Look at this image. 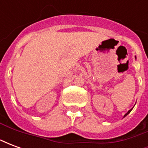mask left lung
<instances>
[{
  "label": "left lung",
  "instance_id": "1",
  "mask_svg": "<svg viewBox=\"0 0 148 148\" xmlns=\"http://www.w3.org/2000/svg\"><path fill=\"white\" fill-rule=\"evenodd\" d=\"M132 109H130V110H129V111L127 112V113H126V114L124 115V116H127V114H128V113H129V112H131V111H132Z\"/></svg>",
  "mask_w": 148,
  "mask_h": 148
}]
</instances>
